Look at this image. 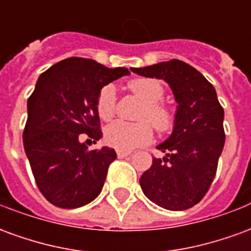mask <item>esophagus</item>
<instances>
[{"label":"esophagus","mask_w":251,"mask_h":251,"mask_svg":"<svg viewBox=\"0 0 251 251\" xmlns=\"http://www.w3.org/2000/svg\"><path fill=\"white\" fill-rule=\"evenodd\" d=\"M117 154H118V157H126V156H130L131 152H129V151H121V149H118L117 151Z\"/></svg>","instance_id":"obj_1"}]
</instances>
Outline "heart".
Returning a JSON list of instances; mask_svg holds the SVG:
<instances>
[{
	"instance_id": "obj_1",
	"label": "heart",
	"mask_w": 251,
	"mask_h": 251,
	"mask_svg": "<svg viewBox=\"0 0 251 251\" xmlns=\"http://www.w3.org/2000/svg\"><path fill=\"white\" fill-rule=\"evenodd\" d=\"M129 88L134 95L144 102L140 120L149 121L158 131L169 130L174 125L172 110L161 103L164 98L163 84L156 79L140 77L129 82ZM97 113L102 121H110L115 114V87L106 84L100 88L97 98ZM153 130L148 122L126 124L117 121L104 130V140L111 147L121 151H131L145 145L152 140Z\"/></svg>"
}]
</instances>
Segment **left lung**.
<instances>
[{"label": "left lung", "instance_id": "1", "mask_svg": "<svg viewBox=\"0 0 251 251\" xmlns=\"http://www.w3.org/2000/svg\"><path fill=\"white\" fill-rule=\"evenodd\" d=\"M131 71L164 79L177 102L174 131L157 147L165 156L153 158L152 167L142 174V192L167 210L191 208L207 194L225 147V111L215 88L198 70L177 59Z\"/></svg>", "mask_w": 251, "mask_h": 251}]
</instances>
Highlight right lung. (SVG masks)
Listing matches in <instances>:
<instances>
[{"label": "right lung", "instance_id": "add662e5", "mask_svg": "<svg viewBox=\"0 0 251 251\" xmlns=\"http://www.w3.org/2000/svg\"><path fill=\"white\" fill-rule=\"evenodd\" d=\"M127 68H107L91 59L68 57L43 72L28 99L24 149L36 184L50 203L77 208L102 191L109 165L117 153L111 148L90 151V141L102 137L97 113L100 88Z\"/></svg>", "mask_w": 251, "mask_h": 251}]
</instances>
